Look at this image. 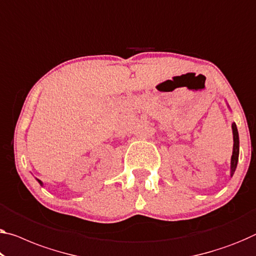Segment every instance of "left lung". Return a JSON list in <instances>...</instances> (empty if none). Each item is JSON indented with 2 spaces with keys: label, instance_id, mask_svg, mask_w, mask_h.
Returning <instances> with one entry per match:
<instances>
[{
  "label": "left lung",
  "instance_id": "left-lung-1",
  "mask_svg": "<svg viewBox=\"0 0 256 256\" xmlns=\"http://www.w3.org/2000/svg\"><path fill=\"white\" fill-rule=\"evenodd\" d=\"M232 135H234V150H232V156H231V166H230V176L232 178L236 168H237L238 164V156H239V135L237 126L234 122L232 124Z\"/></svg>",
  "mask_w": 256,
  "mask_h": 256
}]
</instances>
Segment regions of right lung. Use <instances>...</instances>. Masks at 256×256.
I'll list each match as a JSON object with an SVG mask.
<instances>
[{
    "label": "right lung",
    "mask_w": 256,
    "mask_h": 256,
    "mask_svg": "<svg viewBox=\"0 0 256 256\" xmlns=\"http://www.w3.org/2000/svg\"><path fill=\"white\" fill-rule=\"evenodd\" d=\"M38 183H40V184H41V186H43V183L41 182V180H38Z\"/></svg>",
    "instance_id": "add662e5"
}]
</instances>
